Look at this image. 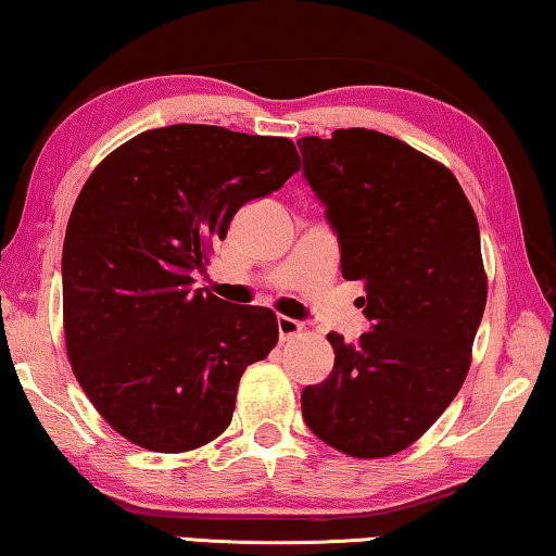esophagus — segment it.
Here are the masks:
<instances>
[{
	"label": "esophagus",
	"mask_w": 556,
	"mask_h": 556,
	"mask_svg": "<svg viewBox=\"0 0 556 556\" xmlns=\"http://www.w3.org/2000/svg\"><path fill=\"white\" fill-rule=\"evenodd\" d=\"M301 331H303L301 321H295V318H288V316H278V337H280V341L299 337Z\"/></svg>",
	"instance_id": "1"
}]
</instances>
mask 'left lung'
Wrapping results in <instances>:
<instances>
[{"label":"left lung","instance_id":"1","mask_svg":"<svg viewBox=\"0 0 556 556\" xmlns=\"http://www.w3.org/2000/svg\"><path fill=\"white\" fill-rule=\"evenodd\" d=\"M299 149L371 321L356 344L329 333L333 371L301 392L303 420L352 458H387L425 435L468 375L489 293L478 219L453 172L394 136L339 128Z\"/></svg>","mask_w":556,"mask_h":556}]
</instances>
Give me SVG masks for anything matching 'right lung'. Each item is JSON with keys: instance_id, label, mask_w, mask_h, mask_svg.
I'll return each mask as SVG.
<instances>
[{"instance_id": "add662e5", "label": "right lung", "mask_w": 556, "mask_h": 556, "mask_svg": "<svg viewBox=\"0 0 556 556\" xmlns=\"http://www.w3.org/2000/svg\"><path fill=\"white\" fill-rule=\"evenodd\" d=\"M299 166L283 136L177 124L90 174L65 230L63 326L75 379L118 435L185 453L230 425L242 371L276 346L278 321L192 288V273L235 212Z\"/></svg>"}]
</instances>
